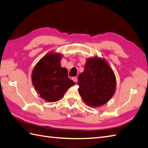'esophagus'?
I'll return each mask as SVG.
<instances>
[{
  "mask_svg": "<svg viewBox=\"0 0 148 148\" xmlns=\"http://www.w3.org/2000/svg\"><path fill=\"white\" fill-rule=\"evenodd\" d=\"M72 79H73V81L74 82H77V80H78V78H77V77H73L72 78Z\"/></svg>",
  "mask_w": 148,
  "mask_h": 148,
  "instance_id": "34e87169",
  "label": "esophagus"
}]
</instances>
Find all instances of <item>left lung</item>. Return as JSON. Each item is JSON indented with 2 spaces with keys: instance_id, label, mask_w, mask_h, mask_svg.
<instances>
[{
  "instance_id": "1",
  "label": "left lung",
  "mask_w": 148,
  "mask_h": 148,
  "mask_svg": "<svg viewBox=\"0 0 148 148\" xmlns=\"http://www.w3.org/2000/svg\"><path fill=\"white\" fill-rule=\"evenodd\" d=\"M78 92L89 107L101 106L114 95L116 78L114 71L104 59L98 57L88 59L84 71L78 78Z\"/></svg>"
}]
</instances>
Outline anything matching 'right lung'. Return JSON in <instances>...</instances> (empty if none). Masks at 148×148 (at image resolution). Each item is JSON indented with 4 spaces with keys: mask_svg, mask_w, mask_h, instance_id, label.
I'll return each instance as SVG.
<instances>
[{
    "mask_svg": "<svg viewBox=\"0 0 148 148\" xmlns=\"http://www.w3.org/2000/svg\"><path fill=\"white\" fill-rule=\"evenodd\" d=\"M60 53L49 52L36 65L32 82L40 97L47 102H56L63 97L69 88L75 84L68 71L61 66Z\"/></svg>",
    "mask_w": 148,
    "mask_h": 148,
    "instance_id": "obj_1",
    "label": "right lung"
}]
</instances>
